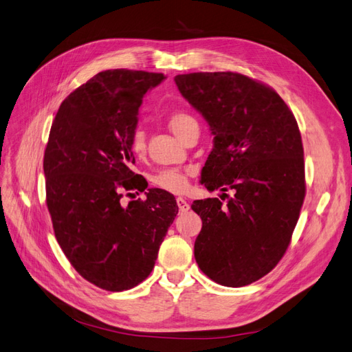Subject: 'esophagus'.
I'll return each mask as SVG.
<instances>
[{"label": "esophagus", "mask_w": 352, "mask_h": 352, "mask_svg": "<svg viewBox=\"0 0 352 352\" xmlns=\"http://www.w3.org/2000/svg\"><path fill=\"white\" fill-rule=\"evenodd\" d=\"M176 202H177V207H179L180 211H188L189 210V204H188L185 198L179 197V198H176Z\"/></svg>", "instance_id": "34e87169"}]
</instances>
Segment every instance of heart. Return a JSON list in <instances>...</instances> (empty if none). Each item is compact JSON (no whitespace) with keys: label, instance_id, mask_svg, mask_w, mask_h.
<instances>
[{"label":"heart","instance_id":"b5f03b06","mask_svg":"<svg viewBox=\"0 0 352 352\" xmlns=\"http://www.w3.org/2000/svg\"><path fill=\"white\" fill-rule=\"evenodd\" d=\"M194 123H197L194 117L184 111H177L168 117L170 131H172L179 140H182L184 135L189 129V126ZM129 145H131V151L136 157L144 155L145 135L141 129H136L132 133ZM153 184L158 188L167 190V192L180 194L188 188V172L186 170H180V168H163L153 176Z\"/></svg>","mask_w":352,"mask_h":352}]
</instances>
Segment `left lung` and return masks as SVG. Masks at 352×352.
Segmentation results:
<instances>
[{
  "instance_id": "left-lung-1",
  "label": "left lung",
  "mask_w": 352,
  "mask_h": 352,
  "mask_svg": "<svg viewBox=\"0 0 352 352\" xmlns=\"http://www.w3.org/2000/svg\"><path fill=\"white\" fill-rule=\"evenodd\" d=\"M175 82L214 136L201 184L235 192L226 204L207 198L190 206L202 220L198 267L223 286L250 285L280 261L300 217L305 175L298 123L278 92L241 73L177 74Z\"/></svg>"
}]
</instances>
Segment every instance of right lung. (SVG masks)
<instances>
[{"label":"right lung","instance_id":"obj_1","mask_svg":"<svg viewBox=\"0 0 352 352\" xmlns=\"http://www.w3.org/2000/svg\"><path fill=\"white\" fill-rule=\"evenodd\" d=\"M163 73L114 69L95 74L61 102L44 155L47 207L63 252L83 279L105 291L132 289L154 269L177 214L172 194L141 190L131 136L144 95ZM145 189V188H142Z\"/></svg>","mask_w":352,"mask_h":352}]
</instances>
